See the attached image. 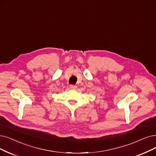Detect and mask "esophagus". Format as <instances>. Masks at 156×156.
<instances>
[{
    "mask_svg": "<svg viewBox=\"0 0 156 156\" xmlns=\"http://www.w3.org/2000/svg\"><path fill=\"white\" fill-rule=\"evenodd\" d=\"M70 89L75 90V89L77 88V86H74V85H70Z\"/></svg>",
    "mask_w": 156,
    "mask_h": 156,
    "instance_id": "1",
    "label": "esophagus"
}]
</instances>
